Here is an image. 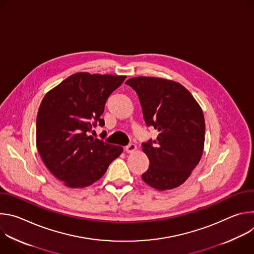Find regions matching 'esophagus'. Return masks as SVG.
<instances>
[{
  "mask_svg": "<svg viewBox=\"0 0 254 254\" xmlns=\"http://www.w3.org/2000/svg\"><path fill=\"white\" fill-rule=\"evenodd\" d=\"M135 150H136V146H135L134 143H129V144H127V146L126 147V152L128 153V154L133 153Z\"/></svg>",
  "mask_w": 254,
  "mask_h": 254,
  "instance_id": "esophagus-1",
  "label": "esophagus"
}]
</instances>
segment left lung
I'll return each instance as SVG.
<instances>
[{"instance_id": "1", "label": "left lung", "mask_w": 254, "mask_h": 254, "mask_svg": "<svg viewBox=\"0 0 254 254\" xmlns=\"http://www.w3.org/2000/svg\"><path fill=\"white\" fill-rule=\"evenodd\" d=\"M137 94L143 120L159 131L157 139L141 144L150 160L141 179L164 191L182 185L201 160L205 141L202 108L182 84L158 77L126 81Z\"/></svg>"}]
</instances>
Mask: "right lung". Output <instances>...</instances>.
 Instances as JSON below:
<instances>
[{
    "label": "right lung",
    "instance_id": "add662e5",
    "mask_svg": "<svg viewBox=\"0 0 254 254\" xmlns=\"http://www.w3.org/2000/svg\"><path fill=\"white\" fill-rule=\"evenodd\" d=\"M127 76L78 72L44 96L37 114L36 143L47 169L69 188H84L106 172L122 153L120 146L88 135L105 102Z\"/></svg>",
    "mask_w": 254,
    "mask_h": 254
}]
</instances>
